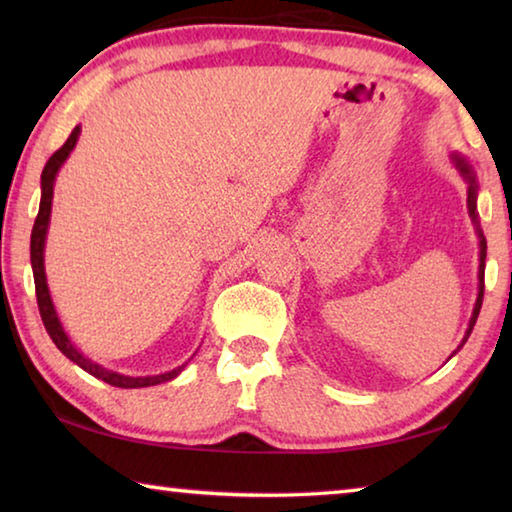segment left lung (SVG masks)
<instances>
[{
	"instance_id": "obj_1",
	"label": "left lung",
	"mask_w": 512,
	"mask_h": 512,
	"mask_svg": "<svg viewBox=\"0 0 512 512\" xmlns=\"http://www.w3.org/2000/svg\"><path fill=\"white\" fill-rule=\"evenodd\" d=\"M454 162H456V167H458V171L463 173L465 176V180L467 183H470V189H467V207H470V216H472V221L476 223V232H479V246H481V257H479V298H476V305H474V314H472V320H470V327H467V332H465V339H463V343L467 341V336H470V332H472V327H474V323H476V318H479V311H481V302H483V291H485V284H483V273H485V237H483V232H481V228H479V221H476V180H474V171H472V167L470 164H467V160H463L461 155H454ZM461 343V345H463ZM461 345H458V348H461Z\"/></svg>"
}]
</instances>
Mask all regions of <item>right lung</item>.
I'll list each match as a JSON object with an SVG mask.
<instances>
[{
    "instance_id": "1",
    "label": "right lung",
    "mask_w": 512,
    "mask_h": 512,
    "mask_svg": "<svg viewBox=\"0 0 512 512\" xmlns=\"http://www.w3.org/2000/svg\"><path fill=\"white\" fill-rule=\"evenodd\" d=\"M79 133H81V128L76 126L72 135L67 137V142L60 146V149L54 155H51V158L45 164V169H42L40 210H38L36 223H33V232H31V266H33V282H36V298H38L40 318H42V323H45V329H47V334L51 336V341L56 343V348L63 352L69 361H74L76 366H81L85 372H90L92 377L103 379L106 384L117 386V388H144V386L162 384V381H169L173 377H178L180 370H183L187 363L178 366L176 370L162 372V375H153V377H126V375H119V372L101 368L99 363L85 359L83 354L74 348L72 341H69L67 334L63 332V325H60L54 305H51L49 289H47V277H45V257H42V250H45V237H47V225H49V214H51V198H54L56 173L60 169V164L67 160L69 151H72L76 146Z\"/></svg>"
}]
</instances>
